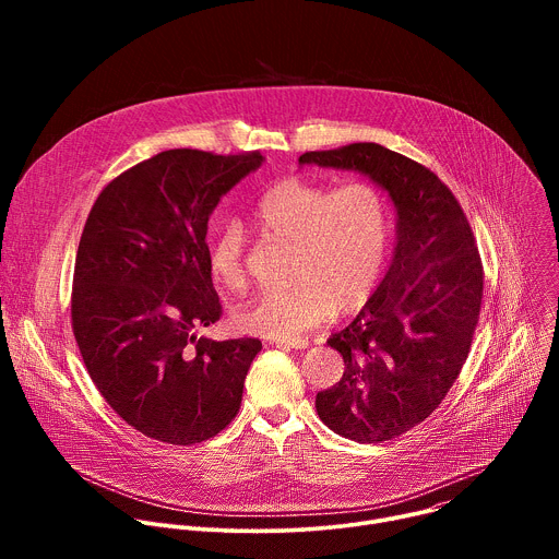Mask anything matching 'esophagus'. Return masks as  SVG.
I'll use <instances>...</instances> for the list:
<instances>
[{"label":"esophagus","instance_id":"esophagus-1","mask_svg":"<svg viewBox=\"0 0 559 559\" xmlns=\"http://www.w3.org/2000/svg\"><path fill=\"white\" fill-rule=\"evenodd\" d=\"M276 347H287V349H307L309 341L305 338H283V341H274Z\"/></svg>","mask_w":559,"mask_h":559}]
</instances>
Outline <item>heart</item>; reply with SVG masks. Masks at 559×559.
Here are the masks:
<instances>
[{"instance_id":"obj_1","label":"heart","mask_w":559,"mask_h":559,"mask_svg":"<svg viewBox=\"0 0 559 559\" xmlns=\"http://www.w3.org/2000/svg\"><path fill=\"white\" fill-rule=\"evenodd\" d=\"M248 221L261 234L292 241V283L265 292L234 311L238 332L263 338H294L358 309L384 267L391 216L384 192L365 179L325 188L283 179L250 207ZM207 270L225 292L246 285L243 234L223 225L207 246Z\"/></svg>"}]
</instances>
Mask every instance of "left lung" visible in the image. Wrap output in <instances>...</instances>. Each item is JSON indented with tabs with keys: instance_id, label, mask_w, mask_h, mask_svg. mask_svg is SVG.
<instances>
[{
	"instance_id": "obj_1",
	"label": "left lung",
	"mask_w": 559,
	"mask_h": 559,
	"mask_svg": "<svg viewBox=\"0 0 559 559\" xmlns=\"http://www.w3.org/2000/svg\"><path fill=\"white\" fill-rule=\"evenodd\" d=\"M300 164L358 170L397 210V246L378 292L328 343L343 378L316 412L343 438L384 442L429 418L466 362L480 318L485 270L453 192L423 164L378 143L305 152Z\"/></svg>"
}]
</instances>
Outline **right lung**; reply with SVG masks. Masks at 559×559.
I'll return each mask as SVG.
<instances>
[{"mask_svg":"<svg viewBox=\"0 0 559 559\" xmlns=\"http://www.w3.org/2000/svg\"><path fill=\"white\" fill-rule=\"evenodd\" d=\"M263 154L177 147L115 177L97 197L72 276V334L106 403L130 427L197 444L241 409L259 338L212 341L194 330L223 307L207 270V221Z\"/></svg>","mask_w":559,"mask_h":559,"instance_id":"obj_1","label":"right lung"}]
</instances>
